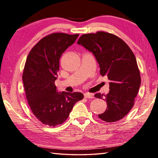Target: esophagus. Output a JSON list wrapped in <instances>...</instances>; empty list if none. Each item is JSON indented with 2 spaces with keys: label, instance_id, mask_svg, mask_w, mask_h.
Wrapping results in <instances>:
<instances>
[{
  "label": "esophagus",
  "instance_id": "34e87169",
  "mask_svg": "<svg viewBox=\"0 0 158 158\" xmlns=\"http://www.w3.org/2000/svg\"><path fill=\"white\" fill-rule=\"evenodd\" d=\"M84 97L85 98H93V94H91V93H84Z\"/></svg>",
  "mask_w": 158,
  "mask_h": 158
}]
</instances>
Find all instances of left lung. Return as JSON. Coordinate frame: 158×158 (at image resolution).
Masks as SVG:
<instances>
[{
    "label": "left lung",
    "mask_w": 158,
    "mask_h": 158,
    "mask_svg": "<svg viewBox=\"0 0 158 158\" xmlns=\"http://www.w3.org/2000/svg\"><path fill=\"white\" fill-rule=\"evenodd\" d=\"M77 44L94 54L100 74L110 80L107 95H95L107 104L106 111L98 117L107 123L122 119L133 107L141 84L140 72L132 51L121 38L105 31L82 35Z\"/></svg>",
    "instance_id": "left-lung-1"
}]
</instances>
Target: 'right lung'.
I'll use <instances>...</instances> for the list:
<instances>
[{"label":"right lung","mask_w":158,"mask_h":158,"mask_svg":"<svg viewBox=\"0 0 158 158\" xmlns=\"http://www.w3.org/2000/svg\"><path fill=\"white\" fill-rule=\"evenodd\" d=\"M78 36L48 35L32 48L26 58L22 75L26 99L35 116L51 127L65 122L74 104L84 98L81 93H58L55 85L61 55Z\"/></svg>","instance_id":"obj_1"}]
</instances>
